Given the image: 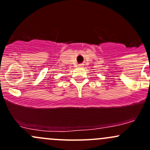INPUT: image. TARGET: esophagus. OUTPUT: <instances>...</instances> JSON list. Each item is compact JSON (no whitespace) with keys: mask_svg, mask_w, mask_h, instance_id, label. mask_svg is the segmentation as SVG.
Listing matches in <instances>:
<instances>
[{"mask_svg":"<svg viewBox=\"0 0 150 150\" xmlns=\"http://www.w3.org/2000/svg\"><path fill=\"white\" fill-rule=\"evenodd\" d=\"M83 66V64H79V66L78 67H82Z\"/></svg>","mask_w":150,"mask_h":150,"instance_id":"1","label":"esophagus"}]
</instances>
